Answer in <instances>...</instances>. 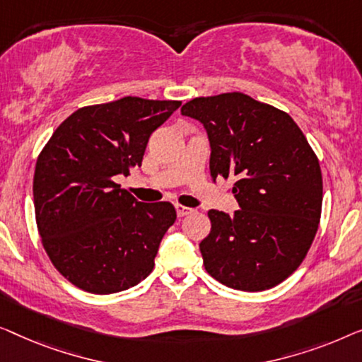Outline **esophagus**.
Listing matches in <instances>:
<instances>
[{"mask_svg": "<svg viewBox=\"0 0 362 362\" xmlns=\"http://www.w3.org/2000/svg\"><path fill=\"white\" fill-rule=\"evenodd\" d=\"M175 210H177V215H179L180 218H182V216H187V215H190V213L193 211L192 208H188V206H183V205H180V203H177V205H175Z\"/></svg>", "mask_w": 362, "mask_h": 362, "instance_id": "1", "label": "esophagus"}]
</instances>
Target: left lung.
I'll return each mask as SVG.
<instances>
[{
    "instance_id": "left-lung-1",
    "label": "left lung",
    "mask_w": 362,
    "mask_h": 362,
    "mask_svg": "<svg viewBox=\"0 0 362 362\" xmlns=\"http://www.w3.org/2000/svg\"><path fill=\"white\" fill-rule=\"evenodd\" d=\"M182 115L205 126L211 179L234 180L239 210H210L200 243L213 279L243 292L272 288L297 271L318 231L323 179L318 157L285 111L233 91L200 96Z\"/></svg>"
}]
</instances>
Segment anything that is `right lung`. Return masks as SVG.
I'll return each instance as SVG.
<instances>
[{
    "instance_id": "1",
    "label": "right lung",
    "mask_w": 362,
    "mask_h": 362,
    "mask_svg": "<svg viewBox=\"0 0 362 362\" xmlns=\"http://www.w3.org/2000/svg\"><path fill=\"white\" fill-rule=\"evenodd\" d=\"M180 105L124 96L83 106L40 151L33 182L37 231L50 262L75 287L116 293L154 269L175 208L137 202L116 179L141 167L151 134Z\"/></svg>"
}]
</instances>
